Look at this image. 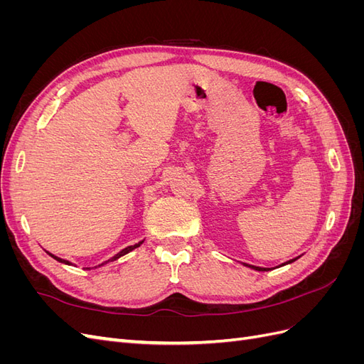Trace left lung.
Segmentation results:
<instances>
[{
    "label": "left lung",
    "instance_id": "obj_1",
    "mask_svg": "<svg viewBox=\"0 0 364 364\" xmlns=\"http://www.w3.org/2000/svg\"><path fill=\"white\" fill-rule=\"evenodd\" d=\"M299 258V257H297ZM297 258H294V259H290V261H287V262H284V264H281V266H285V264H290V262H293V261H296ZM245 266H247V267H250V269H253V270H258V272H269L270 269H267V267H257V266H250V264H245Z\"/></svg>",
    "mask_w": 364,
    "mask_h": 364
}]
</instances>
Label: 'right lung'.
Returning <instances> with one entry per match:
<instances>
[{
    "mask_svg": "<svg viewBox=\"0 0 364 364\" xmlns=\"http://www.w3.org/2000/svg\"><path fill=\"white\" fill-rule=\"evenodd\" d=\"M144 241V240H142ZM142 241H139V243H136V245H134V246H127V247H124L123 250H119L117 255H114L111 259H107V261H105V262H102V264H98V266H95V269L97 267H100V266H105V264H107V262H112V261H115V259H118V258H121L123 255H126V253H129V252H132L134 249H136V247H139L141 245H142ZM50 257H53L54 259L56 261H59V262H62V264H68V266H73V264L70 262V261H67V259H62V258H59V257H56V255H53V253H50ZM86 270H91V269H94V267H85Z\"/></svg>",
    "mask_w": 364,
    "mask_h": 364,
    "instance_id": "add662e5",
    "label": "right lung"
}]
</instances>
